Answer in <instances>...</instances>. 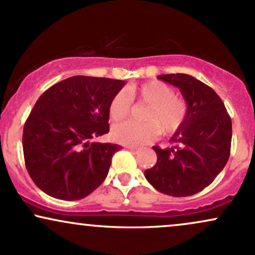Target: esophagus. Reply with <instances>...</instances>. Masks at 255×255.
I'll list each match as a JSON object with an SVG mask.
<instances>
[{
  "label": "esophagus",
  "mask_w": 255,
  "mask_h": 255,
  "mask_svg": "<svg viewBox=\"0 0 255 255\" xmlns=\"http://www.w3.org/2000/svg\"><path fill=\"white\" fill-rule=\"evenodd\" d=\"M127 148H128V150H129V151L134 152V153H137V152H139V148L133 147V146H127Z\"/></svg>",
  "instance_id": "34e87169"
}]
</instances>
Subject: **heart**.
Instances as JSON below:
<instances>
[{
	"label": "heart",
	"mask_w": 255,
	"mask_h": 255,
	"mask_svg": "<svg viewBox=\"0 0 255 255\" xmlns=\"http://www.w3.org/2000/svg\"><path fill=\"white\" fill-rule=\"evenodd\" d=\"M174 90L162 81H148L140 86H129L114 96L109 104V116L114 122L122 121L130 114L131 101L147 104L144 124L124 122L114 126L111 136L124 145L141 146L156 139L159 130L163 134L176 131L187 115V104L174 95Z\"/></svg>",
	"instance_id": "1"
}]
</instances>
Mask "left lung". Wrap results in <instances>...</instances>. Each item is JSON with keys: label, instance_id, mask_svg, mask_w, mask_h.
Here are the masks:
<instances>
[{"label": "left lung", "instance_id": "1", "mask_svg": "<svg viewBox=\"0 0 255 255\" xmlns=\"http://www.w3.org/2000/svg\"><path fill=\"white\" fill-rule=\"evenodd\" d=\"M158 79L180 89L187 115L169 140L171 147H152L157 163L145 170V177L164 194H197L213 182L229 159L231 119L217 93L192 75L177 73Z\"/></svg>", "mask_w": 255, "mask_h": 255}]
</instances>
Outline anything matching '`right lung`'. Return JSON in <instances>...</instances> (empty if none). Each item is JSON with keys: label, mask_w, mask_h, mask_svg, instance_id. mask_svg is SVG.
<instances>
[{"label": "right lung", "mask_w": 255, "mask_h": 255, "mask_svg": "<svg viewBox=\"0 0 255 255\" xmlns=\"http://www.w3.org/2000/svg\"><path fill=\"white\" fill-rule=\"evenodd\" d=\"M125 84L75 75L38 98L22 134L26 169L38 188L72 201L103 183L121 146L91 140L109 131V104Z\"/></svg>", "instance_id": "right-lung-1"}]
</instances>
